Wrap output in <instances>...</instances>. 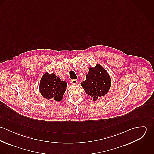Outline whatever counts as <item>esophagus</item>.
Returning a JSON list of instances; mask_svg holds the SVG:
<instances>
[{
  "instance_id": "obj_1",
  "label": "esophagus",
  "mask_w": 154,
  "mask_h": 154,
  "mask_svg": "<svg viewBox=\"0 0 154 154\" xmlns=\"http://www.w3.org/2000/svg\"><path fill=\"white\" fill-rule=\"evenodd\" d=\"M70 82L73 85H76V84H77L78 83V81L76 80V79H72V80H71Z\"/></svg>"
}]
</instances>
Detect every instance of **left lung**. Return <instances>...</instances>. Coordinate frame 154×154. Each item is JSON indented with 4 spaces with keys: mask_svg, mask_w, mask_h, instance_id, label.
Returning <instances> with one entry per match:
<instances>
[{
    "mask_svg": "<svg viewBox=\"0 0 154 154\" xmlns=\"http://www.w3.org/2000/svg\"><path fill=\"white\" fill-rule=\"evenodd\" d=\"M86 77V80L81 84L92 100H99L109 91L111 87L110 75L100 64H97L94 67H89Z\"/></svg>",
    "mask_w": 154,
    "mask_h": 154,
    "instance_id": "1",
    "label": "left lung"
}]
</instances>
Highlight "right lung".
Segmentation results:
<instances>
[{
  "mask_svg": "<svg viewBox=\"0 0 154 154\" xmlns=\"http://www.w3.org/2000/svg\"><path fill=\"white\" fill-rule=\"evenodd\" d=\"M67 85L66 82L62 81L55 74L46 72L40 80L39 90L45 98L51 101H60L66 91Z\"/></svg>",
  "mask_w": 154,
  "mask_h": 154,
  "instance_id": "obj_1",
  "label": "right lung"
}]
</instances>
